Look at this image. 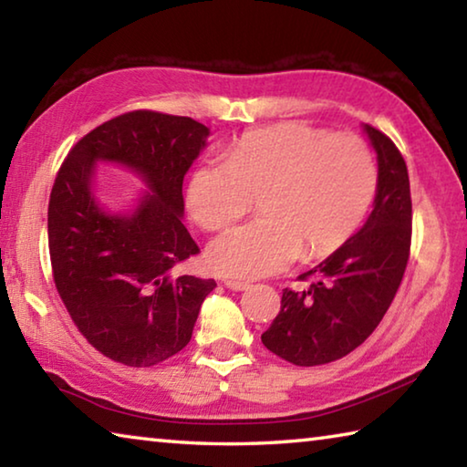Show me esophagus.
I'll return each mask as SVG.
<instances>
[{
  "mask_svg": "<svg viewBox=\"0 0 467 467\" xmlns=\"http://www.w3.org/2000/svg\"><path fill=\"white\" fill-rule=\"evenodd\" d=\"M224 286L231 288V290H249L253 284L251 282H243V280H226Z\"/></svg>",
  "mask_w": 467,
  "mask_h": 467,
  "instance_id": "obj_1",
  "label": "esophagus"
}]
</instances>
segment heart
<instances>
[{
  "instance_id": "1",
  "label": "heart",
  "mask_w": 467,
  "mask_h": 467,
  "mask_svg": "<svg viewBox=\"0 0 467 467\" xmlns=\"http://www.w3.org/2000/svg\"><path fill=\"white\" fill-rule=\"evenodd\" d=\"M377 193L368 146L352 133L288 121L241 136L224 162L203 158L189 172L185 202L197 224L220 231L257 197L259 216L212 241L216 272L259 278L303 259L327 257L365 223Z\"/></svg>"
}]
</instances>
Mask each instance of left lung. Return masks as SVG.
<instances>
[{"label":"left lung","mask_w":467,"mask_h":467,"mask_svg":"<svg viewBox=\"0 0 467 467\" xmlns=\"http://www.w3.org/2000/svg\"><path fill=\"white\" fill-rule=\"evenodd\" d=\"M377 152L375 208L367 224L282 292L280 313L262 342L296 367H319L350 354L373 334L404 278L412 244V197L406 161L391 138L365 125Z\"/></svg>","instance_id":"left-lung-1"}]
</instances>
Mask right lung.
<instances>
[{
  "instance_id": "1",
  "label": "right lung",
  "mask_w": 467,
  "mask_h": 467,
  "mask_svg": "<svg viewBox=\"0 0 467 467\" xmlns=\"http://www.w3.org/2000/svg\"><path fill=\"white\" fill-rule=\"evenodd\" d=\"M210 130L192 117L130 110L78 141L49 200L53 280L78 331L107 358L154 367L189 344L214 280L177 275L197 255L183 216V177ZM119 161L153 189L133 215H109L89 192L93 162Z\"/></svg>"
}]
</instances>
